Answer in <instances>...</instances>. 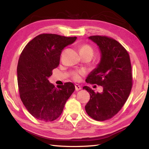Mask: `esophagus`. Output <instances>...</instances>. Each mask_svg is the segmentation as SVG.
I'll return each instance as SVG.
<instances>
[{
  "label": "esophagus",
  "mask_w": 149,
  "mask_h": 149,
  "mask_svg": "<svg viewBox=\"0 0 149 149\" xmlns=\"http://www.w3.org/2000/svg\"><path fill=\"white\" fill-rule=\"evenodd\" d=\"M75 90H76V91H79V90H80L81 89V86H79V84H75Z\"/></svg>",
  "instance_id": "34e87169"
}]
</instances>
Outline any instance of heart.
Wrapping results in <instances>:
<instances>
[{"mask_svg":"<svg viewBox=\"0 0 149 149\" xmlns=\"http://www.w3.org/2000/svg\"><path fill=\"white\" fill-rule=\"evenodd\" d=\"M93 49L89 45H87V44H84V45H82L79 47V53L83 54V53H90L93 54ZM83 74V72L79 71L77 72H75L74 74H73V79L75 81H79L81 79V75Z\"/></svg>","mask_w":149,"mask_h":149,"instance_id":"b5f03b06","label":"heart"}]
</instances>
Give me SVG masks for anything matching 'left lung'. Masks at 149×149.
<instances>
[{"label":"left lung","instance_id":"8db88e82","mask_svg":"<svg viewBox=\"0 0 149 149\" xmlns=\"http://www.w3.org/2000/svg\"><path fill=\"white\" fill-rule=\"evenodd\" d=\"M88 38L99 47L100 59L97 67L88 75L86 81L102 86L103 91L95 93L90 87L83 88L90 95L85 110L93 119L104 121L118 113L130 94V58L124 47L115 40L104 36H92Z\"/></svg>","mask_w":149,"mask_h":149}]
</instances>
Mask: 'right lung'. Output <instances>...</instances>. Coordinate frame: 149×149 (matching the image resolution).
<instances>
[{
  "label": "right lung",
  "mask_w": 149,
  "mask_h": 149,
  "mask_svg": "<svg viewBox=\"0 0 149 149\" xmlns=\"http://www.w3.org/2000/svg\"><path fill=\"white\" fill-rule=\"evenodd\" d=\"M77 39L55 34H42L28 43L17 66L20 99L34 118L52 122L61 115L65 104L75 90L66 83L56 88L48 80L59 64L62 50Z\"/></svg>",
  "instance_id": "add662e5"
}]
</instances>
